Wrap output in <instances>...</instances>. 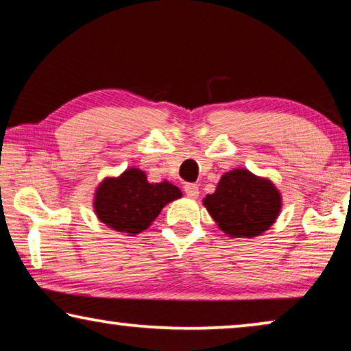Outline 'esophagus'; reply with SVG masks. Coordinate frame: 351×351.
<instances>
[{
    "label": "esophagus",
    "mask_w": 351,
    "mask_h": 351,
    "mask_svg": "<svg viewBox=\"0 0 351 351\" xmlns=\"http://www.w3.org/2000/svg\"><path fill=\"white\" fill-rule=\"evenodd\" d=\"M184 193L187 197H191V198H197L198 197V186L197 184H193V182H186L184 184Z\"/></svg>",
    "instance_id": "1"
}]
</instances>
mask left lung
I'll return each mask as SVG.
<instances>
[{"label": "left lung", "mask_w": 351, "mask_h": 351, "mask_svg": "<svg viewBox=\"0 0 351 351\" xmlns=\"http://www.w3.org/2000/svg\"><path fill=\"white\" fill-rule=\"evenodd\" d=\"M203 203L222 232L252 238L273 226L280 211V193L247 170H233L221 178L216 192Z\"/></svg>", "instance_id": "8db88e82"}]
</instances>
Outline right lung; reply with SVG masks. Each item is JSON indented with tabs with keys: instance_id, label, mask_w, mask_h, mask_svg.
Segmentation results:
<instances>
[{
	"instance_id": "obj_1",
	"label": "right lung",
	"mask_w": 351,
	"mask_h": 351,
	"mask_svg": "<svg viewBox=\"0 0 351 351\" xmlns=\"http://www.w3.org/2000/svg\"><path fill=\"white\" fill-rule=\"evenodd\" d=\"M180 197L181 191L169 181L151 184L143 171L129 169L99 186L94 209L108 227L137 234L151 226L167 203Z\"/></svg>"
}]
</instances>
